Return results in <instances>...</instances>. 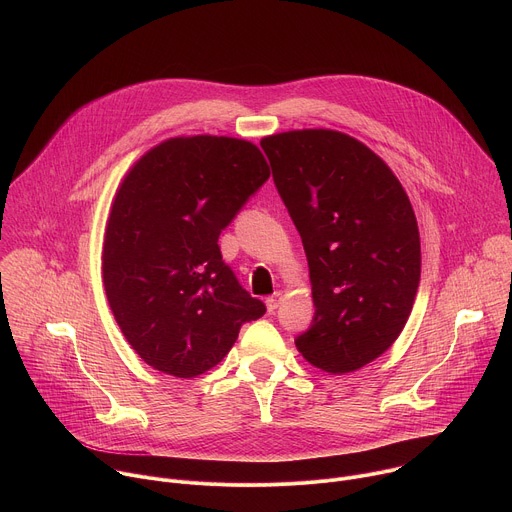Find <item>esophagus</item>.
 I'll return each mask as SVG.
<instances>
[{
	"label": "esophagus",
	"instance_id": "1",
	"mask_svg": "<svg viewBox=\"0 0 512 512\" xmlns=\"http://www.w3.org/2000/svg\"><path fill=\"white\" fill-rule=\"evenodd\" d=\"M265 306H267V312H269V314H273V312L279 308V298H277V296L267 298V300H265Z\"/></svg>",
	"mask_w": 512,
	"mask_h": 512
}]
</instances>
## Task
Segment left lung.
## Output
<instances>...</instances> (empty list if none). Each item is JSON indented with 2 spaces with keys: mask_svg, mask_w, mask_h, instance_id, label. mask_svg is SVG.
<instances>
[{
  "mask_svg": "<svg viewBox=\"0 0 512 512\" xmlns=\"http://www.w3.org/2000/svg\"><path fill=\"white\" fill-rule=\"evenodd\" d=\"M310 267L314 318L296 338L314 367L352 373L401 334L419 287L411 202L367 145L330 129L261 139Z\"/></svg>",
  "mask_w": 512,
  "mask_h": 512,
  "instance_id": "obj_1",
  "label": "left lung"
}]
</instances>
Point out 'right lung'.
Segmentation results:
<instances>
[{"instance_id": "add662e5", "label": "right lung", "mask_w": 512, "mask_h": 512, "mask_svg": "<svg viewBox=\"0 0 512 512\" xmlns=\"http://www.w3.org/2000/svg\"><path fill=\"white\" fill-rule=\"evenodd\" d=\"M245 139L174 137L145 154L117 190L103 283L131 348L166 375L206 373L245 322L265 314L223 261L218 237L267 182Z\"/></svg>"}]
</instances>
